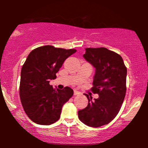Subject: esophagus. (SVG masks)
<instances>
[{
	"label": "esophagus",
	"mask_w": 148,
	"mask_h": 148,
	"mask_svg": "<svg viewBox=\"0 0 148 148\" xmlns=\"http://www.w3.org/2000/svg\"><path fill=\"white\" fill-rule=\"evenodd\" d=\"M74 95H79L81 94V92H79L77 91V90H74Z\"/></svg>",
	"instance_id": "obj_1"
}]
</instances>
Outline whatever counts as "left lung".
<instances>
[{
    "mask_svg": "<svg viewBox=\"0 0 148 148\" xmlns=\"http://www.w3.org/2000/svg\"><path fill=\"white\" fill-rule=\"evenodd\" d=\"M84 58L95 68L93 77V93L99 97L87 94L86 108L78 112L79 120L92 127L107 125L120 111L126 94L127 68L122 57L106 48H87Z\"/></svg>",
    "mask_w": 148,
    "mask_h": 148,
    "instance_id": "1",
    "label": "left lung"
}]
</instances>
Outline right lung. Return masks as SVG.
Listing matches in <instances>:
<instances>
[{"label":"right lung","instance_id":"add662e5","mask_svg":"<svg viewBox=\"0 0 148 148\" xmlns=\"http://www.w3.org/2000/svg\"><path fill=\"white\" fill-rule=\"evenodd\" d=\"M76 51L47 45L35 49L27 57L21 68L19 95L24 111L34 123L48 125L60 118L62 106L74 91L69 87L54 89L49 82Z\"/></svg>","mask_w":148,"mask_h":148}]
</instances>
